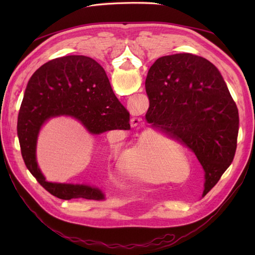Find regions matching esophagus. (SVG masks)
Listing matches in <instances>:
<instances>
[{
	"label": "esophagus",
	"mask_w": 255,
	"mask_h": 255,
	"mask_svg": "<svg viewBox=\"0 0 255 255\" xmlns=\"http://www.w3.org/2000/svg\"><path fill=\"white\" fill-rule=\"evenodd\" d=\"M142 119L140 117H133L132 119H130V125H132V127H138L140 126Z\"/></svg>",
	"instance_id": "34e87169"
}]
</instances>
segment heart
<instances>
[{"label": "heart", "mask_w": 255, "mask_h": 255, "mask_svg": "<svg viewBox=\"0 0 255 255\" xmlns=\"http://www.w3.org/2000/svg\"><path fill=\"white\" fill-rule=\"evenodd\" d=\"M156 140H148L126 151L121 155V168L127 175L144 182H156L158 175Z\"/></svg>", "instance_id": "obj_1"}]
</instances>
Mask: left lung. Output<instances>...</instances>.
Wrapping results in <instances>:
<instances>
[{"label": "left lung", "instance_id": "obj_1", "mask_svg": "<svg viewBox=\"0 0 255 255\" xmlns=\"http://www.w3.org/2000/svg\"><path fill=\"white\" fill-rule=\"evenodd\" d=\"M145 119L195 153L210 191L233 161L238 110L222 75L207 59L189 53L159 57L145 80Z\"/></svg>", "mask_w": 255, "mask_h": 255}]
</instances>
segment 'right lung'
<instances>
[{"label":"right lung","mask_w":255,"mask_h":255,"mask_svg":"<svg viewBox=\"0 0 255 255\" xmlns=\"http://www.w3.org/2000/svg\"><path fill=\"white\" fill-rule=\"evenodd\" d=\"M68 116L92 135L114 128L129 129V113L112 89L101 65L83 55L52 59L29 79L18 116L17 132L25 166L41 186L63 200H104L103 192L85 184L45 181L36 160L37 139L51 118Z\"/></svg>","instance_id":"obj_1"}]
</instances>
